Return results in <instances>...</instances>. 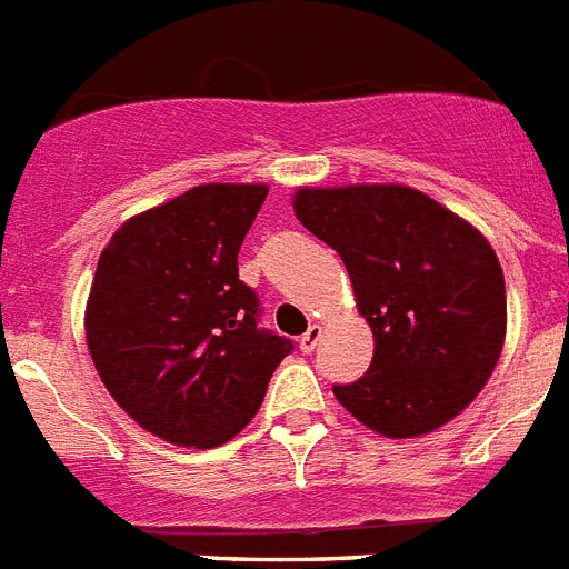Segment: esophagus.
<instances>
[{"instance_id":"1","label":"esophagus","mask_w":569,"mask_h":569,"mask_svg":"<svg viewBox=\"0 0 569 569\" xmlns=\"http://www.w3.org/2000/svg\"><path fill=\"white\" fill-rule=\"evenodd\" d=\"M318 339H321V327L312 325L307 332H303V336H300V350H303V353H312L318 345Z\"/></svg>"}]
</instances>
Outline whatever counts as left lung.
<instances>
[{
	"instance_id": "left-lung-1",
	"label": "left lung",
	"mask_w": 569,
	"mask_h": 569,
	"mask_svg": "<svg viewBox=\"0 0 569 569\" xmlns=\"http://www.w3.org/2000/svg\"><path fill=\"white\" fill-rule=\"evenodd\" d=\"M295 212L339 251L373 332L368 373L332 386L339 403L389 438L456 418L506 339V280L491 244L409 187L298 189Z\"/></svg>"
}]
</instances>
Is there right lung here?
Masks as SVG:
<instances>
[{
    "instance_id": "add662e5",
    "label": "right lung",
    "mask_w": 569,
    "mask_h": 569,
    "mask_svg": "<svg viewBox=\"0 0 569 569\" xmlns=\"http://www.w3.org/2000/svg\"><path fill=\"white\" fill-rule=\"evenodd\" d=\"M266 187L207 183L133 216L101 251L87 345L101 382L140 427L219 447L257 415L292 339L260 327L239 248Z\"/></svg>"
}]
</instances>
